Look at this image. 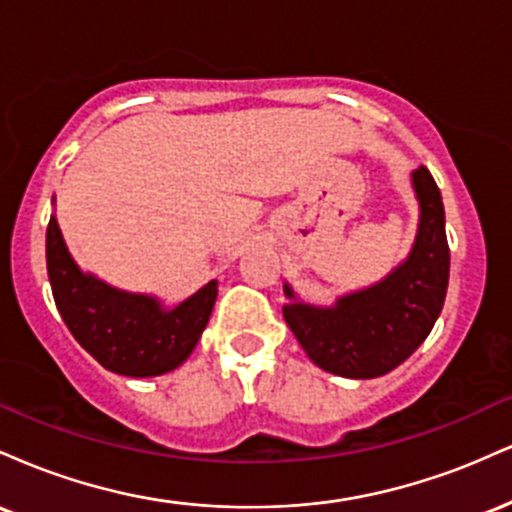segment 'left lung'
Returning a JSON list of instances; mask_svg holds the SVG:
<instances>
[{"mask_svg":"<svg viewBox=\"0 0 512 512\" xmlns=\"http://www.w3.org/2000/svg\"><path fill=\"white\" fill-rule=\"evenodd\" d=\"M419 226L409 255L375 284L332 305L298 298L286 281L284 320L317 368L370 380L395 370L424 344L443 310L450 276L445 209L426 166L411 170Z\"/></svg>","mask_w":512,"mask_h":512,"instance_id":"1","label":"left lung"}]
</instances>
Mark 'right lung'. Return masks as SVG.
I'll return each mask as SVG.
<instances>
[{
  "mask_svg": "<svg viewBox=\"0 0 512 512\" xmlns=\"http://www.w3.org/2000/svg\"><path fill=\"white\" fill-rule=\"evenodd\" d=\"M45 255L64 325L105 370L127 378H154L182 366L219 296L216 279L173 308L151 293L117 289L76 264L55 214L50 216Z\"/></svg>",
  "mask_w": 512,
  "mask_h": 512,
  "instance_id": "right-lung-1",
  "label": "right lung"
}]
</instances>
